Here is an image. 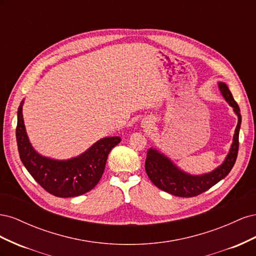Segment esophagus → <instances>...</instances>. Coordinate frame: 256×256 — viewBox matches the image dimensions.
Wrapping results in <instances>:
<instances>
[{
    "label": "esophagus",
    "instance_id": "1",
    "mask_svg": "<svg viewBox=\"0 0 256 256\" xmlns=\"http://www.w3.org/2000/svg\"><path fill=\"white\" fill-rule=\"evenodd\" d=\"M142 128H144V129H150V128H152V126H154V122H152V120H150V118H144L143 120H142Z\"/></svg>",
    "mask_w": 256,
    "mask_h": 256
}]
</instances>
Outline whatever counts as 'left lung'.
<instances>
[{"mask_svg":"<svg viewBox=\"0 0 256 256\" xmlns=\"http://www.w3.org/2000/svg\"><path fill=\"white\" fill-rule=\"evenodd\" d=\"M218 88L221 95L226 99V102L233 108V111L238 118L235 134L233 136V143L230 144V148L226 157L224 158L219 166H216L208 173L193 175L184 171L175 164L164 152H160L157 147H150L147 150L145 161L147 175L156 187L170 193V194L180 198L196 196L210 189L212 186L218 184L224 177H226L235 164L238 154V138L240 125H242V115H240L239 106L234 100L228 85L220 81L218 82Z\"/></svg>","mask_w":256,"mask_h":256,"instance_id":"1","label":"left lung"}]
</instances>
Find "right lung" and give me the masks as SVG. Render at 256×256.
<instances>
[{
    "instance_id": "1",
    "label": "right lung",
    "mask_w": 256,
    "mask_h": 256,
    "mask_svg": "<svg viewBox=\"0 0 256 256\" xmlns=\"http://www.w3.org/2000/svg\"><path fill=\"white\" fill-rule=\"evenodd\" d=\"M23 104L24 99L18 108L16 136L20 159L28 172L46 191L58 198L79 196L90 191L104 172L110 152L122 138H102L79 156L69 159L42 156L30 142L22 114Z\"/></svg>"
}]
</instances>
